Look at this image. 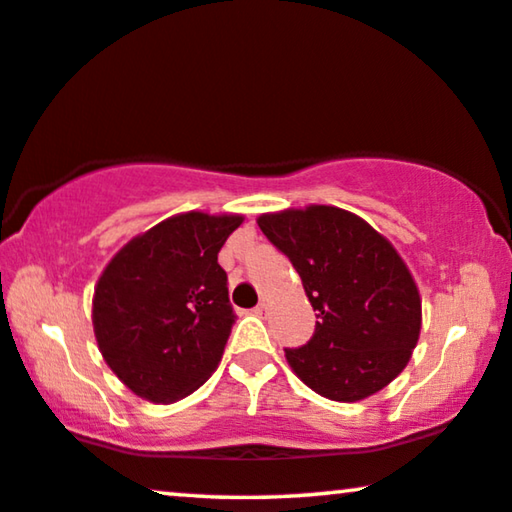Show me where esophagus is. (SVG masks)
<instances>
[{"instance_id":"obj_1","label":"esophagus","mask_w":512,"mask_h":512,"mask_svg":"<svg viewBox=\"0 0 512 512\" xmlns=\"http://www.w3.org/2000/svg\"><path fill=\"white\" fill-rule=\"evenodd\" d=\"M265 311H268V302H258V305H256V309H254V314H258V316H263L265 314Z\"/></svg>"}]
</instances>
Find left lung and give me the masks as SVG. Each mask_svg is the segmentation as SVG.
Wrapping results in <instances>:
<instances>
[{
  "label": "left lung",
  "instance_id": "1",
  "mask_svg": "<svg viewBox=\"0 0 512 512\" xmlns=\"http://www.w3.org/2000/svg\"><path fill=\"white\" fill-rule=\"evenodd\" d=\"M256 221L291 258L318 311L314 337L286 348L298 379L332 402H360L397 379L422 325L418 286L397 249L335 205L291 207Z\"/></svg>",
  "mask_w": 512,
  "mask_h": 512
}]
</instances>
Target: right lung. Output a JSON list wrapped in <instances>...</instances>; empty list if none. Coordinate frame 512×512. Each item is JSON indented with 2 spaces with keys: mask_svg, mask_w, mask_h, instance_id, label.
Returning a JSON list of instances; mask_svg holds the SVG:
<instances>
[{
  "mask_svg": "<svg viewBox=\"0 0 512 512\" xmlns=\"http://www.w3.org/2000/svg\"><path fill=\"white\" fill-rule=\"evenodd\" d=\"M242 219L175 214L124 244L96 281V344L117 379L147 402L173 404L217 369L235 323L217 256Z\"/></svg>",
  "mask_w": 512,
  "mask_h": 512,
  "instance_id": "1",
  "label": "right lung"
}]
</instances>
